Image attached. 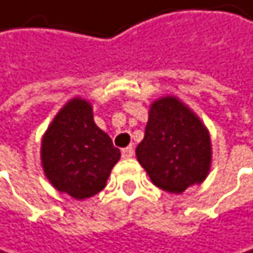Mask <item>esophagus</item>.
<instances>
[{"instance_id": "obj_1", "label": "esophagus", "mask_w": 253, "mask_h": 253, "mask_svg": "<svg viewBox=\"0 0 253 253\" xmlns=\"http://www.w3.org/2000/svg\"><path fill=\"white\" fill-rule=\"evenodd\" d=\"M133 153H135V150H133L132 145H130V147H126V148L121 150V156H123L124 159H130V157H133Z\"/></svg>"}]
</instances>
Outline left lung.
Here are the masks:
<instances>
[{
    "instance_id": "8db88e82",
    "label": "left lung",
    "mask_w": 253,
    "mask_h": 253,
    "mask_svg": "<svg viewBox=\"0 0 253 253\" xmlns=\"http://www.w3.org/2000/svg\"><path fill=\"white\" fill-rule=\"evenodd\" d=\"M136 157L157 187L181 193L189 186L203 183L210 171L209 130L177 97H162L150 106Z\"/></svg>"
}]
</instances>
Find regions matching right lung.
<instances>
[{"mask_svg":"<svg viewBox=\"0 0 253 253\" xmlns=\"http://www.w3.org/2000/svg\"><path fill=\"white\" fill-rule=\"evenodd\" d=\"M40 153L50 184L75 200L99 193L121 156L96 126L91 105L81 97L67 102L52 120Z\"/></svg>","mask_w":253,"mask_h":253,"instance_id":"1","label":"right lung"}]
</instances>
